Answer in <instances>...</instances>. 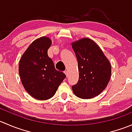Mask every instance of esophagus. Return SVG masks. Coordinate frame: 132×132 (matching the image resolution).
Masks as SVG:
<instances>
[{"instance_id":"obj_1","label":"esophagus","mask_w":132,"mask_h":132,"mask_svg":"<svg viewBox=\"0 0 132 132\" xmlns=\"http://www.w3.org/2000/svg\"><path fill=\"white\" fill-rule=\"evenodd\" d=\"M64 73L68 77V71H66H66H64Z\"/></svg>"}]
</instances>
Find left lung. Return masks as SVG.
I'll list each match as a JSON object with an SVG mask.
<instances>
[{"label": "left lung", "mask_w": 132, "mask_h": 132, "mask_svg": "<svg viewBox=\"0 0 132 132\" xmlns=\"http://www.w3.org/2000/svg\"><path fill=\"white\" fill-rule=\"evenodd\" d=\"M78 61L79 78L72 86L77 97L90 99L99 95L107 86L111 65L94 41L83 38L71 44Z\"/></svg>", "instance_id": "obj_1"}]
</instances>
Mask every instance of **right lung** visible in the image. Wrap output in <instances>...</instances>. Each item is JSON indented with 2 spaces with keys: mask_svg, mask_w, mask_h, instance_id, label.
I'll use <instances>...</instances> for the list:
<instances>
[{
  "mask_svg": "<svg viewBox=\"0 0 132 132\" xmlns=\"http://www.w3.org/2000/svg\"><path fill=\"white\" fill-rule=\"evenodd\" d=\"M52 41L41 37L33 41L20 59L19 75L25 89L33 98L46 100L54 96L59 85L66 78L57 71L48 56Z\"/></svg>",
  "mask_w": 132,
  "mask_h": 132,
  "instance_id": "obj_1",
  "label": "right lung"
}]
</instances>
